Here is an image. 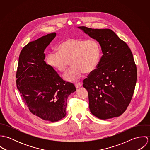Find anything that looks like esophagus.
I'll list each match as a JSON object with an SVG mask.
<instances>
[{
	"label": "esophagus",
	"mask_w": 150,
	"mask_h": 150,
	"mask_svg": "<svg viewBox=\"0 0 150 150\" xmlns=\"http://www.w3.org/2000/svg\"><path fill=\"white\" fill-rule=\"evenodd\" d=\"M82 86H83V83H79L75 84V86H76V88H79L81 87Z\"/></svg>",
	"instance_id": "esophagus-1"
}]
</instances>
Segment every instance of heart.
<instances>
[{"label":"heart","mask_w":150,"mask_h":150,"mask_svg":"<svg viewBox=\"0 0 150 150\" xmlns=\"http://www.w3.org/2000/svg\"><path fill=\"white\" fill-rule=\"evenodd\" d=\"M58 52L48 54L47 62L51 67L60 73H64L69 65L73 66L64 75V79L74 82L85 72L93 71L98 67L101 57V47L94 39L80 40L68 38L59 43Z\"/></svg>","instance_id":"1"}]
</instances>
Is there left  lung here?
<instances>
[{
	"instance_id": "obj_1",
	"label": "left lung",
	"mask_w": 150,
	"mask_h": 150,
	"mask_svg": "<svg viewBox=\"0 0 150 150\" xmlns=\"http://www.w3.org/2000/svg\"><path fill=\"white\" fill-rule=\"evenodd\" d=\"M78 28L98 41L103 53L96 69L83 81L91 112L101 120L119 117L128 106L136 84L132 51L111 29Z\"/></svg>"
}]
</instances>
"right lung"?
Instances as JSON below:
<instances>
[{
    "label": "right lung",
    "instance_id": "right-lung-1",
    "mask_svg": "<svg viewBox=\"0 0 150 150\" xmlns=\"http://www.w3.org/2000/svg\"><path fill=\"white\" fill-rule=\"evenodd\" d=\"M55 36L54 32L27 44L21 51L16 74L17 89L29 111L52 122L65 117L67 98L76 90L44 61V50Z\"/></svg>",
    "mask_w": 150,
    "mask_h": 150
}]
</instances>
